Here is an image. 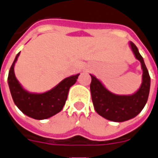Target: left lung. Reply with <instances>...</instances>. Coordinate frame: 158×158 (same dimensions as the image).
Returning <instances> with one entry per match:
<instances>
[{
	"mask_svg": "<svg viewBox=\"0 0 158 158\" xmlns=\"http://www.w3.org/2000/svg\"><path fill=\"white\" fill-rule=\"evenodd\" d=\"M130 45L136 58L142 64L143 71L142 83L135 94L131 96L113 94L104 87L100 81L91 75L90 89L95 110L100 116L112 122L120 123L133 118L139 114L148 102L151 82L150 76L136 45L131 41Z\"/></svg>",
	"mask_w": 158,
	"mask_h": 158,
	"instance_id": "left-lung-1",
	"label": "left lung"
}]
</instances>
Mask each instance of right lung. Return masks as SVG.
<instances>
[{
  "mask_svg": "<svg viewBox=\"0 0 158 158\" xmlns=\"http://www.w3.org/2000/svg\"><path fill=\"white\" fill-rule=\"evenodd\" d=\"M19 54L20 52L16 55L8 75L11 97L17 107L27 116L37 120L47 119L61 111L67 99L70 87L77 81L79 74L65 78L47 92L41 94L29 93L21 87L14 73V65Z\"/></svg>",
  "mask_w": 158,
  "mask_h": 158,
  "instance_id": "right-lung-1",
  "label": "right lung"
}]
</instances>
